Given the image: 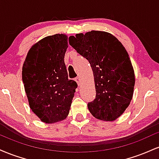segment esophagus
Returning a JSON list of instances; mask_svg holds the SVG:
<instances>
[{
	"instance_id": "esophagus-1",
	"label": "esophagus",
	"mask_w": 159,
	"mask_h": 159,
	"mask_svg": "<svg viewBox=\"0 0 159 159\" xmlns=\"http://www.w3.org/2000/svg\"><path fill=\"white\" fill-rule=\"evenodd\" d=\"M75 81L77 82V84H78V86H80L81 84H81V78H80V77H77V78H75Z\"/></svg>"
}]
</instances>
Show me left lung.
<instances>
[{"label": "left lung", "instance_id": "1", "mask_svg": "<svg viewBox=\"0 0 159 159\" xmlns=\"http://www.w3.org/2000/svg\"><path fill=\"white\" fill-rule=\"evenodd\" d=\"M69 45L90 63L96 98L88 109L96 119L112 122L123 114L132 99L135 77L129 54L110 33L91 30L69 38Z\"/></svg>", "mask_w": 159, "mask_h": 159}]
</instances>
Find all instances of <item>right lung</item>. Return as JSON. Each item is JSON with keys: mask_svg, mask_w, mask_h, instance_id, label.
Returning <instances> with one entry per match:
<instances>
[{"mask_svg": "<svg viewBox=\"0 0 159 159\" xmlns=\"http://www.w3.org/2000/svg\"><path fill=\"white\" fill-rule=\"evenodd\" d=\"M68 36L54 34L43 38L28 51L22 67V81L29 105L45 123L68 116L77 83L68 79L64 56Z\"/></svg>", "mask_w": 159, "mask_h": 159, "instance_id": "add662e5", "label": "right lung"}]
</instances>
